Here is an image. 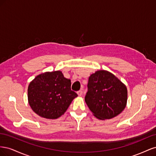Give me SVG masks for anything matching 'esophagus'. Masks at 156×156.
Returning <instances> with one entry per match:
<instances>
[{
  "label": "esophagus",
  "instance_id": "34e87169",
  "mask_svg": "<svg viewBox=\"0 0 156 156\" xmlns=\"http://www.w3.org/2000/svg\"><path fill=\"white\" fill-rule=\"evenodd\" d=\"M77 94H78V96H81L82 94H83V91H82V90H79V91H77Z\"/></svg>",
  "mask_w": 156,
  "mask_h": 156
}]
</instances>
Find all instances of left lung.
Instances as JSON below:
<instances>
[{
	"mask_svg": "<svg viewBox=\"0 0 156 156\" xmlns=\"http://www.w3.org/2000/svg\"><path fill=\"white\" fill-rule=\"evenodd\" d=\"M88 92L84 100L94 116L111 119L123 111L127 104V90L115 75L98 70L88 78Z\"/></svg>",
	"mask_w": 156,
	"mask_h": 156,
	"instance_id": "left-lung-1",
	"label": "left lung"
}]
</instances>
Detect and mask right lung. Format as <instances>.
Listing matches in <instances>:
<instances>
[{
  "instance_id": "1",
  "label": "right lung",
  "mask_w": 156,
  "mask_h": 156,
  "mask_svg": "<svg viewBox=\"0 0 156 156\" xmlns=\"http://www.w3.org/2000/svg\"><path fill=\"white\" fill-rule=\"evenodd\" d=\"M77 94L71 90L70 79L62 72H45L36 76L28 87V101L35 113L48 119L64 114Z\"/></svg>"
}]
</instances>
